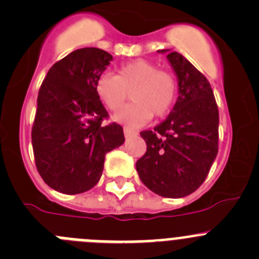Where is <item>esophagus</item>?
I'll return each instance as SVG.
<instances>
[{
  "mask_svg": "<svg viewBox=\"0 0 259 259\" xmlns=\"http://www.w3.org/2000/svg\"><path fill=\"white\" fill-rule=\"evenodd\" d=\"M124 135L126 138H129V137H133V135H137V132L130 129V127H124Z\"/></svg>",
  "mask_w": 259,
  "mask_h": 259,
  "instance_id": "1",
  "label": "esophagus"
}]
</instances>
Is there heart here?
<instances>
[{"instance_id": "heart-1", "label": "heart", "mask_w": 259, "mask_h": 259, "mask_svg": "<svg viewBox=\"0 0 259 259\" xmlns=\"http://www.w3.org/2000/svg\"><path fill=\"white\" fill-rule=\"evenodd\" d=\"M96 93L111 111L121 107L132 92L133 102L113 116L117 122L139 126L154 117H163L178 98V79L168 70H158L148 60H134L121 65L117 75L103 72L96 80Z\"/></svg>"}]
</instances>
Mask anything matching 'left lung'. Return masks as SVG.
<instances>
[{
  "label": "left lung",
  "instance_id": "left-lung-1",
  "mask_svg": "<svg viewBox=\"0 0 259 259\" xmlns=\"http://www.w3.org/2000/svg\"><path fill=\"white\" fill-rule=\"evenodd\" d=\"M168 52L178 76L172 111L153 130L141 133L147 152L137 161L142 183L161 197L192 194L206 180L219 152V107L211 84L183 55Z\"/></svg>",
  "mask_w": 259,
  "mask_h": 259
}]
</instances>
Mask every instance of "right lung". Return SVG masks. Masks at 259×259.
I'll return each mask as SVG.
<instances>
[{
	"label": "right lung",
	"instance_id": "right-lung-1",
	"mask_svg": "<svg viewBox=\"0 0 259 259\" xmlns=\"http://www.w3.org/2000/svg\"><path fill=\"white\" fill-rule=\"evenodd\" d=\"M112 61L87 47L53 64L39 88L31 127L35 166L52 189L79 194L100 181L106 153L124 143L121 125H103L108 113L97 97L96 80Z\"/></svg>",
	"mask_w": 259,
	"mask_h": 259
}]
</instances>
